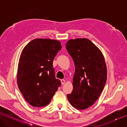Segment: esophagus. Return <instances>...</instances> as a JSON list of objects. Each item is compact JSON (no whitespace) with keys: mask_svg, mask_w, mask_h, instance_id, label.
Instances as JSON below:
<instances>
[{"mask_svg":"<svg viewBox=\"0 0 127 127\" xmlns=\"http://www.w3.org/2000/svg\"><path fill=\"white\" fill-rule=\"evenodd\" d=\"M65 82V80H61V83L62 85H63L64 83Z\"/></svg>","mask_w":127,"mask_h":127,"instance_id":"1","label":"esophagus"}]
</instances>
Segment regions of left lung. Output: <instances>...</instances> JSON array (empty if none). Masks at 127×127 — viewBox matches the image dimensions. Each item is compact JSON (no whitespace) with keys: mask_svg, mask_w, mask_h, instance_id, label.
<instances>
[{"mask_svg":"<svg viewBox=\"0 0 127 127\" xmlns=\"http://www.w3.org/2000/svg\"><path fill=\"white\" fill-rule=\"evenodd\" d=\"M66 48L75 65L73 90L67 95L75 109L85 110L94 104L107 80V68L101 51L86 38L70 39Z\"/></svg>","mask_w":127,"mask_h":127,"instance_id":"left-lung-1","label":"left lung"}]
</instances>
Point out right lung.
<instances>
[{"instance_id":"obj_1","label":"right lung","mask_w":127,"mask_h":127,"mask_svg":"<svg viewBox=\"0 0 127 127\" xmlns=\"http://www.w3.org/2000/svg\"><path fill=\"white\" fill-rule=\"evenodd\" d=\"M61 48L58 40L35 39L21 52L17 85L24 98L32 106H46L61 86V81L56 79L53 62Z\"/></svg>"}]
</instances>
